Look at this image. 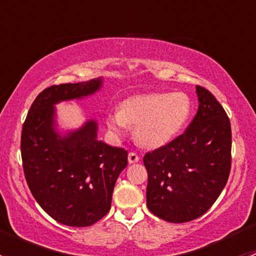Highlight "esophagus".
<instances>
[{
	"label": "esophagus",
	"instance_id": "obj_1",
	"mask_svg": "<svg viewBox=\"0 0 256 256\" xmlns=\"http://www.w3.org/2000/svg\"><path fill=\"white\" fill-rule=\"evenodd\" d=\"M128 162H130V164H136V162L140 161V156H138L136 152H130L128 156Z\"/></svg>",
	"mask_w": 256,
	"mask_h": 256
}]
</instances>
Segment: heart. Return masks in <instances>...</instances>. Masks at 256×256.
Wrapping results in <instances>:
<instances>
[{
    "label": "heart",
    "instance_id": "heart-1",
    "mask_svg": "<svg viewBox=\"0 0 256 256\" xmlns=\"http://www.w3.org/2000/svg\"><path fill=\"white\" fill-rule=\"evenodd\" d=\"M192 102L184 92H154L138 95L121 104L120 112L108 118V126L115 135H122L128 126H135L138 142L158 147L171 141L190 118Z\"/></svg>",
    "mask_w": 256,
    "mask_h": 256
}]
</instances>
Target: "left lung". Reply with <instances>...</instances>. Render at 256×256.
<instances>
[{
    "label": "left lung",
    "mask_w": 256,
    "mask_h": 256,
    "mask_svg": "<svg viewBox=\"0 0 256 256\" xmlns=\"http://www.w3.org/2000/svg\"><path fill=\"white\" fill-rule=\"evenodd\" d=\"M200 106L186 131L144 156L147 208L171 223L200 218L228 182L230 120L209 90L197 85Z\"/></svg>",
    "instance_id": "8db88e82"
}]
</instances>
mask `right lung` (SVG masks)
I'll return each mask as SVG.
<instances>
[{"mask_svg": "<svg viewBox=\"0 0 256 256\" xmlns=\"http://www.w3.org/2000/svg\"><path fill=\"white\" fill-rule=\"evenodd\" d=\"M102 79L52 85L38 94L20 135L26 180L38 204L58 223L89 226L106 216L114 186L128 166V151L96 140V124L88 121L62 138L53 128V105L96 92Z\"/></svg>", "mask_w": 256, "mask_h": 256, "instance_id": "obj_1", "label": "right lung"}]
</instances>
